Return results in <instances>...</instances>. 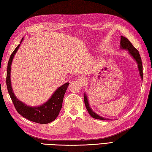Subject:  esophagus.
<instances>
[{
    "label": "esophagus",
    "mask_w": 152,
    "mask_h": 152,
    "mask_svg": "<svg viewBox=\"0 0 152 152\" xmlns=\"http://www.w3.org/2000/svg\"><path fill=\"white\" fill-rule=\"evenodd\" d=\"M77 79H78L79 82L81 83L82 85H85V83H87V77H86L85 76H79Z\"/></svg>",
    "instance_id": "obj_1"
}]
</instances>
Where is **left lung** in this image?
Masks as SVG:
<instances>
[{
    "label": "left lung",
    "mask_w": 152,
    "mask_h": 152,
    "mask_svg": "<svg viewBox=\"0 0 152 152\" xmlns=\"http://www.w3.org/2000/svg\"><path fill=\"white\" fill-rule=\"evenodd\" d=\"M121 47L122 49L127 50L128 51H129L130 55L133 57L134 59L136 60L137 64H138V67L139 71H140V76H141L142 79H143V66H142L141 57H140L138 50L136 49V48L134 47V45L131 44V42L128 40L126 38H125V37H124V36H121ZM84 101H85V107H86V108H87L88 113H89L90 115L92 116L93 118H95V119L102 120V121H104V120H108L107 118H102V117L100 116L99 115H98V114H96L95 113H94V112L92 110V109H91L89 107V104H88V102L87 96L85 94H84Z\"/></svg>",
    "instance_id": "obj_1"
}]
</instances>
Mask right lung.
Instances as JSON below:
<instances>
[{"mask_svg":"<svg viewBox=\"0 0 152 152\" xmlns=\"http://www.w3.org/2000/svg\"><path fill=\"white\" fill-rule=\"evenodd\" d=\"M23 38L20 43L22 42ZM20 44L16 49L14 50L13 52L11 54L10 59L8 60V66H7V86L8 92L9 93L12 101L15 107L16 111L20 114L21 116L24 117L25 118L29 120L30 121L38 123V124H48L51 122L55 120L58 116L61 108L62 107L63 100H64V94L66 92V90L69 86V83H67L59 87L57 89L51 98L46 102L43 104L41 106L36 107H29L25 104L22 102L20 101L16 98V96L12 91V87H11V82H10V67L14 55H15L17 50H18L20 47Z\"/></svg>","mask_w":152,"mask_h":152,"instance_id":"add662e5","label":"right lung"}]
</instances>
